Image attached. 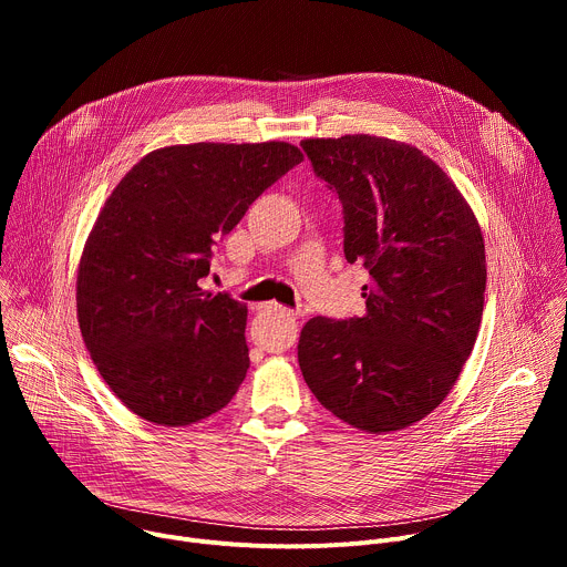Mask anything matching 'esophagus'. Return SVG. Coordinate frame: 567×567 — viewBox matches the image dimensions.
I'll list each match as a JSON object with an SVG mask.
<instances>
[{
    "instance_id": "obj_1",
    "label": "esophagus",
    "mask_w": 567,
    "mask_h": 567,
    "mask_svg": "<svg viewBox=\"0 0 567 567\" xmlns=\"http://www.w3.org/2000/svg\"><path fill=\"white\" fill-rule=\"evenodd\" d=\"M265 309H267V311H274V313H278V316H282V318H287V320H296V318H298L296 311H291V309L278 305V302H267Z\"/></svg>"
}]
</instances>
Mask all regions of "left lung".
<instances>
[{
    "label": "left lung",
    "instance_id": "8db88e82",
    "mask_svg": "<svg viewBox=\"0 0 567 567\" xmlns=\"http://www.w3.org/2000/svg\"><path fill=\"white\" fill-rule=\"evenodd\" d=\"M300 145L343 204L346 260L370 274L363 316L305 322L302 377L352 429H409L446 399L477 339L487 287L477 217L411 143L346 134Z\"/></svg>",
    "mask_w": 567,
    "mask_h": 567
}]
</instances>
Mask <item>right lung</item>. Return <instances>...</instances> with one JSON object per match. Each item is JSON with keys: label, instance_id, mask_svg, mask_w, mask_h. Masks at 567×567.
<instances>
[{"label": "right lung", "instance_id": "right-lung-1", "mask_svg": "<svg viewBox=\"0 0 567 567\" xmlns=\"http://www.w3.org/2000/svg\"><path fill=\"white\" fill-rule=\"evenodd\" d=\"M300 161L285 141L166 145L107 197L78 265V326L110 390L141 420L190 426L245 381L249 309L199 280L217 241Z\"/></svg>", "mask_w": 567, "mask_h": 567}]
</instances>
